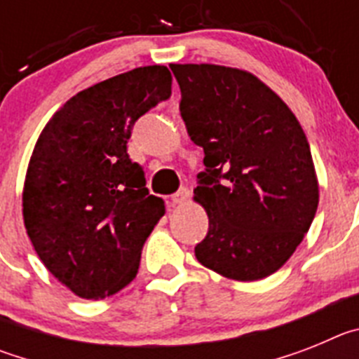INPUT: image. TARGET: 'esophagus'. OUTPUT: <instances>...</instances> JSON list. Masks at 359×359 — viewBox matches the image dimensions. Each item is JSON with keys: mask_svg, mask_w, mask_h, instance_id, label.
<instances>
[{"mask_svg": "<svg viewBox=\"0 0 359 359\" xmlns=\"http://www.w3.org/2000/svg\"><path fill=\"white\" fill-rule=\"evenodd\" d=\"M189 198H190V190L189 189H180L176 194L170 196V203H172L174 207H177V205H185V203L189 201Z\"/></svg>", "mask_w": 359, "mask_h": 359, "instance_id": "34e87169", "label": "esophagus"}]
</instances>
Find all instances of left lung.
I'll return each mask as SVG.
<instances>
[{"label":"left lung","mask_w":359,"mask_h":359,"mask_svg":"<svg viewBox=\"0 0 359 359\" xmlns=\"http://www.w3.org/2000/svg\"><path fill=\"white\" fill-rule=\"evenodd\" d=\"M190 140L207 167L194 201L208 215L196 246L205 268L231 280L269 277L302 243L318 208V177L302 126L253 73L170 65Z\"/></svg>","instance_id":"1"}]
</instances>
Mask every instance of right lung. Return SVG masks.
<instances>
[{
    "mask_svg": "<svg viewBox=\"0 0 359 359\" xmlns=\"http://www.w3.org/2000/svg\"><path fill=\"white\" fill-rule=\"evenodd\" d=\"M167 66H142L73 95L41 131L28 161L23 219L57 280L88 300L131 284L145 239L165 214L128 154L133 126L170 97Z\"/></svg>",
    "mask_w": 359,
    "mask_h": 359,
    "instance_id": "1",
    "label": "right lung"
}]
</instances>
